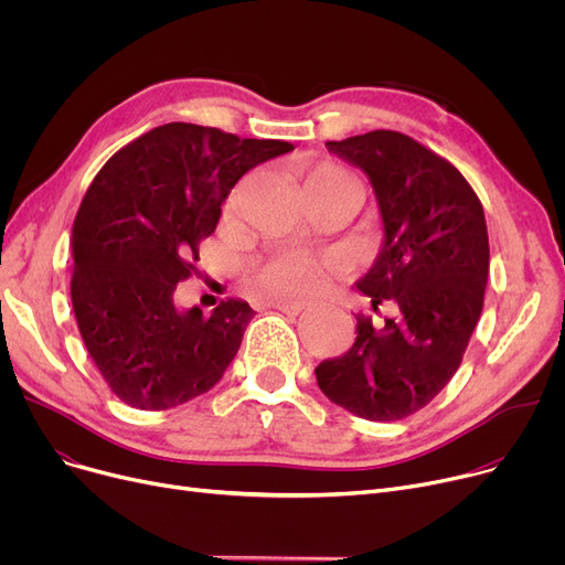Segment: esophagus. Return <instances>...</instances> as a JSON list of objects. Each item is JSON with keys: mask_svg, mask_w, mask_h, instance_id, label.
Masks as SVG:
<instances>
[{"mask_svg": "<svg viewBox=\"0 0 565 565\" xmlns=\"http://www.w3.org/2000/svg\"><path fill=\"white\" fill-rule=\"evenodd\" d=\"M270 307L273 309H277V311H281V313H288V316H300L307 307L305 305H300V302H270Z\"/></svg>", "mask_w": 565, "mask_h": 565, "instance_id": "1", "label": "esophagus"}]
</instances>
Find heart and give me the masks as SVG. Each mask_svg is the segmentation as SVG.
<instances>
[{
	"mask_svg": "<svg viewBox=\"0 0 565 565\" xmlns=\"http://www.w3.org/2000/svg\"><path fill=\"white\" fill-rule=\"evenodd\" d=\"M307 194H332L360 190L358 181L334 164H318L305 175ZM330 279V260L311 254H284L263 265L256 275V288L270 300H311Z\"/></svg>",
	"mask_w": 565,
	"mask_h": 565,
	"instance_id": "heart-1",
	"label": "heart"
}]
</instances>
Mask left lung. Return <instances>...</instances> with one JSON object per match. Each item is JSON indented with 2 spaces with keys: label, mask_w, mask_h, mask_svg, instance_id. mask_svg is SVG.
<instances>
[{
  "label": "left lung",
  "mask_w": 565,
  "mask_h": 565,
  "mask_svg": "<svg viewBox=\"0 0 565 565\" xmlns=\"http://www.w3.org/2000/svg\"><path fill=\"white\" fill-rule=\"evenodd\" d=\"M371 178L384 247L360 279L375 324L358 316V339L316 366L322 394L369 422H398L426 407L458 371L483 311L490 245L483 203L439 153L396 130L328 141Z\"/></svg>",
  "instance_id": "left-lung-1"
}]
</instances>
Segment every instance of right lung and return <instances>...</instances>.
<instances>
[{"label":"right lung","mask_w":565,"mask_h":565,"mask_svg":"<svg viewBox=\"0 0 565 565\" xmlns=\"http://www.w3.org/2000/svg\"><path fill=\"white\" fill-rule=\"evenodd\" d=\"M292 151L279 139L167 124L116 151L73 222L71 302L82 341L116 398L167 409L213 390L254 311L222 300L213 313L175 305L196 275L199 245L222 203L256 164Z\"/></svg>","instance_id":"obj_1"}]
</instances>
